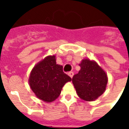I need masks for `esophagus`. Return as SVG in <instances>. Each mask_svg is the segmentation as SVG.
<instances>
[{"mask_svg":"<svg viewBox=\"0 0 129 129\" xmlns=\"http://www.w3.org/2000/svg\"><path fill=\"white\" fill-rule=\"evenodd\" d=\"M68 75L70 76L71 78H73V75H74V73L73 72H69V73H68Z\"/></svg>","mask_w":129,"mask_h":129,"instance_id":"34e87169","label":"esophagus"}]
</instances>
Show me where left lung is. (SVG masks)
<instances>
[{"mask_svg": "<svg viewBox=\"0 0 129 129\" xmlns=\"http://www.w3.org/2000/svg\"><path fill=\"white\" fill-rule=\"evenodd\" d=\"M81 69L73 76V84L81 100L91 102L104 92L108 83L105 71L95 61L83 59L79 63Z\"/></svg>", "mask_w": 129, "mask_h": 129, "instance_id": "obj_1", "label": "left lung"}]
</instances>
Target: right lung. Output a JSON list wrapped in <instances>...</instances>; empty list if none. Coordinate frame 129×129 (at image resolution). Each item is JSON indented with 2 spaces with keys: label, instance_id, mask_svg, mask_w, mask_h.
<instances>
[{
  "label": "right lung",
  "instance_id": "add662e5",
  "mask_svg": "<svg viewBox=\"0 0 129 129\" xmlns=\"http://www.w3.org/2000/svg\"><path fill=\"white\" fill-rule=\"evenodd\" d=\"M71 78L56 64V56H48L34 66L29 77V86L39 99L52 102L61 94L63 86Z\"/></svg>",
  "mask_w": 129,
  "mask_h": 129
}]
</instances>
